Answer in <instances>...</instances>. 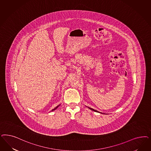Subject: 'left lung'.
Here are the masks:
<instances>
[{
    "label": "left lung",
    "mask_w": 151,
    "mask_h": 151,
    "mask_svg": "<svg viewBox=\"0 0 151 151\" xmlns=\"http://www.w3.org/2000/svg\"><path fill=\"white\" fill-rule=\"evenodd\" d=\"M89 109H90L91 110H92V111H94V112H98V113H101V112H98L97 111H96V110H94V109H93V108H90V107H88Z\"/></svg>",
    "instance_id": "obj_1"
}]
</instances>
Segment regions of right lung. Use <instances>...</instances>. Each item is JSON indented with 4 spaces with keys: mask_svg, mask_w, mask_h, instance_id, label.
I'll return each mask as SVG.
<instances>
[{
    "mask_svg": "<svg viewBox=\"0 0 151 151\" xmlns=\"http://www.w3.org/2000/svg\"><path fill=\"white\" fill-rule=\"evenodd\" d=\"M60 104H59V105H58V106H57V107H55V108H54L53 109H52V111H50V112H52V111H54V110H55V109H57V108H58L59 106H60Z\"/></svg>",
    "mask_w": 151,
    "mask_h": 151,
    "instance_id": "add662e5",
    "label": "right lung"
}]
</instances>
